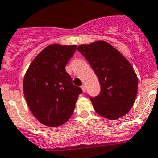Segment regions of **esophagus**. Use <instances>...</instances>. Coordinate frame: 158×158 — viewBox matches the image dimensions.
<instances>
[{
	"mask_svg": "<svg viewBox=\"0 0 158 158\" xmlns=\"http://www.w3.org/2000/svg\"><path fill=\"white\" fill-rule=\"evenodd\" d=\"M81 89H82V91H83L84 93H85V92H86V87H85V85H82V86L81 87Z\"/></svg>",
	"mask_w": 158,
	"mask_h": 158,
	"instance_id": "1",
	"label": "esophagus"
}]
</instances>
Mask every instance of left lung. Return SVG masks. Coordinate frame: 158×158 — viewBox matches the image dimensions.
<instances>
[{
    "label": "left lung",
    "mask_w": 158,
    "mask_h": 158,
    "mask_svg": "<svg viewBox=\"0 0 158 158\" xmlns=\"http://www.w3.org/2000/svg\"><path fill=\"white\" fill-rule=\"evenodd\" d=\"M100 82L101 92L90 98L101 116L115 120L124 116L134 104L138 78L127 58L109 43L102 40L78 46Z\"/></svg>",
    "instance_id": "left-lung-1"
}]
</instances>
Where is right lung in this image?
Masks as SVG:
<instances>
[{
    "mask_svg": "<svg viewBox=\"0 0 158 158\" xmlns=\"http://www.w3.org/2000/svg\"><path fill=\"white\" fill-rule=\"evenodd\" d=\"M76 49V45H49L25 72L23 91L27 105L35 118L46 127H57L68 121L82 92L65 70Z\"/></svg>",
    "mask_w": 158,
    "mask_h": 158,
    "instance_id": "1",
    "label": "right lung"
}]
</instances>
